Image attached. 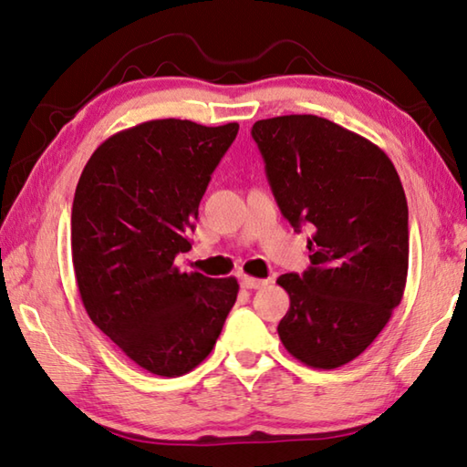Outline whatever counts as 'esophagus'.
<instances>
[{
    "instance_id": "1",
    "label": "esophagus",
    "mask_w": 467,
    "mask_h": 467,
    "mask_svg": "<svg viewBox=\"0 0 467 467\" xmlns=\"http://www.w3.org/2000/svg\"><path fill=\"white\" fill-rule=\"evenodd\" d=\"M265 284H267V280H264V278H253V275H247V274L241 275V286L247 288V290L264 288Z\"/></svg>"
}]
</instances>
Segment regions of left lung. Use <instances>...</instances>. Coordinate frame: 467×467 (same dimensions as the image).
Wrapping results in <instances>:
<instances>
[{
	"instance_id": "left-lung-1",
	"label": "left lung",
	"mask_w": 467,
	"mask_h": 467,
	"mask_svg": "<svg viewBox=\"0 0 467 467\" xmlns=\"http://www.w3.org/2000/svg\"><path fill=\"white\" fill-rule=\"evenodd\" d=\"M251 136L284 218L313 228L309 270L278 278L290 296L278 336L303 365L337 368L375 342L404 296V187L381 148L323 117H272Z\"/></svg>"
}]
</instances>
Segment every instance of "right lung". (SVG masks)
<instances>
[{"label":"right lung","instance_id":"1","mask_svg":"<svg viewBox=\"0 0 467 467\" xmlns=\"http://www.w3.org/2000/svg\"><path fill=\"white\" fill-rule=\"evenodd\" d=\"M239 123L154 119L94 150L72 208V262L86 313L148 373L181 377L212 352L239 282L181 272L179 253Z\"/></svg>","mask_w":467,"mask_h":467}]
</instances>
